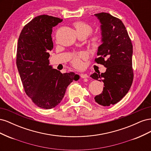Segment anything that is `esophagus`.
<instances>
[{"instance_id":"obj_1","label":"esophagus","mask_w":151,"mask_h":151,"mask_svg":"<svg viewBox=\"0 0 151 151\" xmlns=\"http://www.w3.org/2000/svg\"><path fill=\"white\" fill-rule=\"evenodd\" d=\"M81 78H83V79H84V78H88L89 76H88V74H81Z\"/></svg>"}]
</instances>
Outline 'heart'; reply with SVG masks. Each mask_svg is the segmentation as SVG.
<instances>
[{"instance_id":"obj_1","label":"heart","mask_w":151,"mask_h":151,"mask_svg":"<svg viewBox=\"0 0 151 151\" xmlns=\"http://www.w3.org/2000/svg\"><path fill=\"white\" fill-rule=\"evenodd\" d=\"M74 26L76 29L77 35H84L86 37L88 36L93 31V28L90 25L86 24L83 22H77L74 24ZM101 40L100 36H96L91 40V45L94 48L98 47ZM84 57V55L83 54L75 55L73 57L72 60V64L75 67L80 68L82 66V58Z\"/></svg>"}]
</instances>
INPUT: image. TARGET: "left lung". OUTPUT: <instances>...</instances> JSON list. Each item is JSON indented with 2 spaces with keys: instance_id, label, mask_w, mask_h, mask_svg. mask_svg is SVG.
I'll return each instance as SVG.
<instances>
[{
  "instance_id": "left-lung-1",
  "label": "left lung",
  "mask_w": 151,
  "mask_h": 151,
  "mask_svg": "<svg viewBox=\"0 0 151 151\" xmlns=\"http://www.w3.org/2000/svg\"><path fill=\"white\" fill-rule=\"evenodd\" d=\"M95 16L101 23V43L98 48L95 62L106 68L104 73H94L93 79L103 81V93L94 98L104 106L119 102L129 92L134 79L132 69L133 47L122 21L109 13ZM106 59V61L105 60Z\"/></svg>"
}]
</instances>
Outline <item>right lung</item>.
<instances>
[{"mask_svg":"<svg viewBox=\"0 0 151 151\" xmlns=\"http://www.w3.org/2000/svg\"><path fill=\"white\" fill-rule=\"evenodd\" d=\"M62 21L47 15L36 16L24 26L18 39L16 65L25 93L44 109L57 106L67 86L80 77L73 72L62 74L49 65L52 28Z\"/></svg>","mask_w":151,"mask_h":151,"instance_id":"right-lung-1","label":"right lung"}]
</instances>
